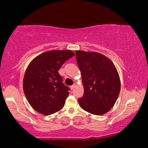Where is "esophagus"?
<instances>
[{"instance_id":"1","label":"esophagus","mask_w":148,"mask_h":148,"mask_svg":"<svg viewBox=\"0 0 148 148\" xmlns=\"http://www.w3.org/2000/svg\"><path fill=\"white\" fill-rule=\"evenodd\" d=\"M75 85H73V86H70V88H71V90H73V89L75 88Z\"/></svg>"}]
</instances>
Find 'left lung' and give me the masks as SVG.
Segmentation results:
<instances>
[{
  "label": "left lung",
  "mask_w": 148,
  "mask_h": 148,
  "mask_svg": "<svg viewBox=\"0 0 148 148\" xmlns=\"http://www.w3.org/2000/svg\"><path fill=\"white\" fill-rule=\"evenodd\" d=\"M75 53L84 88L79 104L91 114H104L112 108L120 92L116 69L108 58L98 52L77 50Z\"/></svg>",
  "instance_id": "obj_1"
}]
</instances>
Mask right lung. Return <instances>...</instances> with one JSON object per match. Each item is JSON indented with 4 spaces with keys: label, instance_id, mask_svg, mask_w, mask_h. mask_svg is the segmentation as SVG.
Masks as SVG:
<instances>
[{
    "label": "right lung",
    "instance_id": "obj_1",
    "mask_svg": "<svg viewBox=\"0 0 148 148\" xmlns=\"http://www.w3.org/2000/svg\"><path fill=\"white\" fill-rule=\"evenodd\" d=\"M73 56L71 50H50L36 56L28 65L23 78V92L37 112L50 115L63 108L70 88L62 84L58 71Z\"/></svg>",
    "mask_w": 148,
    "mask_h": 148
}]
</instances>
